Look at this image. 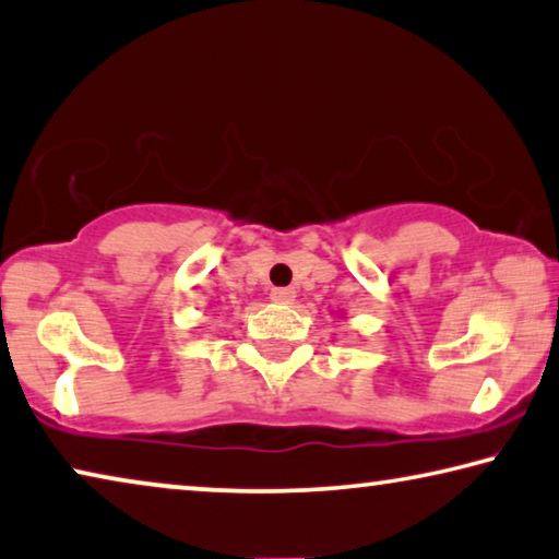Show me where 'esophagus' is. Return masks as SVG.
I'll use <instances>...</instances> for the list:
<instances>
[{"mask_svg": "<svg viewBox=\"0 0 559 559\" xmlns=\"http://www.w3.org/2000/svg\"><path fill=\"white\" fill-rule=\"evenodd\" d=\"M270 297L274 299V302H280V305H289L292 299H295V289H289V287H274Z\"/></svg>", "mask_w": 559, "mask_h": 559, "instance_id": "esophagus-1", "label": "esophagus"}]
</instances>
